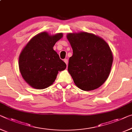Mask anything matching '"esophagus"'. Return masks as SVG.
Listing matches in <instances>:
<instances>
[{
  "label": "esophagus",
  "mask_w": 132,
  "mask_h": 132,
  "mask_svg": "<svg viewBox=\"0 0 132 132\" xmlns=\"http://www.w3.org/2000/svg\"><path fill=\"white\" fill-rule=\"evenodd\" d=\"M64 62H65V63L66 64V65L68 66V60L67 59H64Z\"/></svg>",
  "instance_id": "obj_1"
}]
</instances>
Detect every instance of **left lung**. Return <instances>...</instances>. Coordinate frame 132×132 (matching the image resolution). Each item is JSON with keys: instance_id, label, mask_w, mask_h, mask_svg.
I'll return each mask as SVG.
<instances>
[{"instance_id": "1", "label": "left lung", "mask_w": 132, "mask_h": 132, "mask_svg": "<svg viewBox=\"0 0 132 132\" xmlns=\"http://www.w3.org/2000/svg\"><path fill=\"white\" fill-rule=\"evenodd\" d=\"M73 50L68 72L80 89L91 91L107 80L113 63L111 49L103 39L88 32L68 34Z\"/></svg>"}]
</instances>
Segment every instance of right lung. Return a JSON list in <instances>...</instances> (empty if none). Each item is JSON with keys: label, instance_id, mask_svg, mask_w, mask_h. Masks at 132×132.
<instances>
[{"label": "right lung", "instance_id": "obj_1", "mask_svg": "<svg viewBox=\"0 0 132 132\" xmlns=\"http://www.w3.org/2000/svg\"><path fill=\"white\" fill-rule=\"evenodd\" d=\"M62 33L50 36L47 32L35 35L29 41L19 56V70L25 81L32 88L44 89L52 85L59 71L66 64L53 50Z\"/></svg>", "mask_w": 132, "mask_h": 132}]
</instances>
